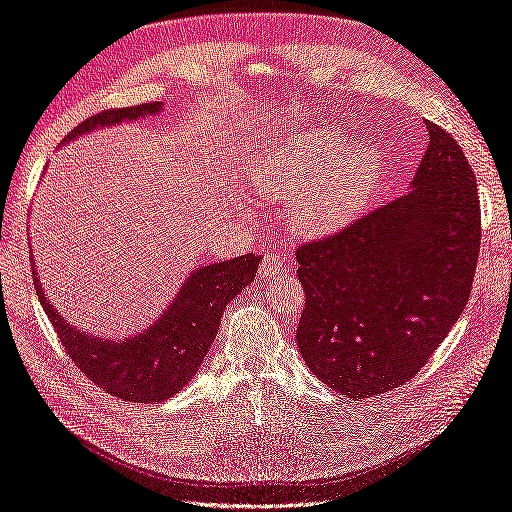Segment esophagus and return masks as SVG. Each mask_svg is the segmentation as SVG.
<instances>
[{
  "mask_svg": "<svg viewBox=\"0 0 512 512\" xmlns=\"http://www.w3.org/2000/svg\"><path fill=\"white\" fill-rule=\"evenodd\" d=\"M283 268H285V257H281L279 253H266L264 259H261L259 275L264 279H272V277L281 275Z\"/></svg>",
  "mask_w": 512,
  "mask_h": 512,
  "instance_id": "esophagus-1",
  "label": "esophagus"
}]
</instances>
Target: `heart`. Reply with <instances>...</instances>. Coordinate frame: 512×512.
Here are the masks:
<instances>
[{"mask_svg": "<svg viewBox=\"0 0 512 512\" xmlns=\"http://www.w3.org/2000/svg\"><path fill=\"white\" fill-rule=\"evenodd\" d=\"M344 146L347 139L334 130L270 146L251 165V181L272 196L294 194L290 218L301 233L336 231L366 207L382 168L373 144H358L347 152Z\"/></svg>", "mask_w": 512, "mask_h": 512, "instance_id": "heart-1", "label": "heart"}]
</instances>
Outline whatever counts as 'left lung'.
<instances>
[{
	"instance_id": "1",
	"label": "left lung",
	"mask_w": 512,
	"mask_h": 512,
	"mask_svg": "<svg viewBox=\"0 0 512 512\" xmlns=\"http://www.w3.org/2000/svg\"><path fill=\"white\" fill-rule=\"evenodd\" d=\"M425 128L410 192L296 248L299 351L320 382L353 399L417 375L471 294L482 237L475 174L447 130Z\"/></svg>"
}]
</instances>
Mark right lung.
<instances>
[{
	"instance_id": "1",
	"label": "right lung",
	"mask_w": 512,
	"mask_h": 512,
	"mask_svg": "<svg viewBox=\"0 0 512 512\" xmlns=\"http://www.w3.org/2000/svg\"><path fill=\"white\" fill-rule=\"evenodd\" d=\"M159 109L161 102H146L102 111L87 117L63 141L102 126L133 122L137 117L159 113ZM259 259L248 253L196 268L157 323L144 334L117 342L87 336L71 327L47 301L39 277H34V288L69 360L93 384L124 401L159 403L170 399L194 377L218 334L224 307L255 279ZM32 272L37 275V268H32Z\"/></svg>"
}]
</instances>
